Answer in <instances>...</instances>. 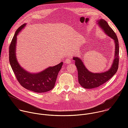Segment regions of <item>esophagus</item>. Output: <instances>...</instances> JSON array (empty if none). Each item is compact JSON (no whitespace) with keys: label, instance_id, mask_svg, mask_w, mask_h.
<instances>
[{"label":"esophagus","instance_id":"esophagus-1","mask_svg":"<svg viewBox=\"0 0 128 128\" xmlns=\"http://www.w3.org/2000/svg\"><path fill=\"white\" fill-rule=\"evenodd\" d=\"M71 62V59L70 58H68L66 59V60H65V63L66 64H70Z\"/></svg>","mask_w":128,"mask_h":128}]
</instances>
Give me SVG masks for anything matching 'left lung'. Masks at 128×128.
<instances>
[{
	"instance_id": "obj_1",
	"label": "left lung",
	"mask_w": 128,
	"mask_h": 128,
	"mask_svg": "<svg viewBox=\"0 0 128 128\" xmlns=\"http://www.w3.org/2000/svg\"><path fill=\"white\" fill-rule=\"evenodd\" d=\"M97 26L109 38H112L114 44V55L112 63L109 69L103 72L94 73L90 71L82 59L77 56L73 57L78 71V80L80 85L84 88H97L110 80L118 69L119 62V44L117 36L107 23L103 19L96 21Z\"/></svg>"
}]
</instances>
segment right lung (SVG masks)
Instances as JSON below:
<instances>
[{"mask_svg": "<svg viewBox=\"0 0 128 128\" xmlns=\"http://www.w3.org/2000/svg\"><path fill=\"white\" fill-rule=\"evenodd\" d=\"M26 25L20 26L16 31L9 48V60L18 82L24 88L36 93H45L54 88L58 74L63 63L50 66L42 71L33 73L28 71L19 63L16 56L17 36Z\"/></svg>", "mask_w": 128, "mask_h": 128, "instance_id": "add662e5", "label": "right lung"}]
</instances>
